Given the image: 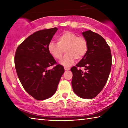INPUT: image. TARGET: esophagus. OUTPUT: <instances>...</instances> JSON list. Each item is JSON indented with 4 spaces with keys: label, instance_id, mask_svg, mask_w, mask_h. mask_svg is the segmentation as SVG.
<instances>
[{
    "label": "esophagus",
    "instance_id": "34e87169",
    "mask_svg": "<svg viewBox=\"0 0 128 128\" xmlns=\"http://www.w3.org/2000/svg\"><path fill=\"white\" fill-rule=\"evenodd\" d=\"M64 69L66 71H68L70 70V68H69V67H64Z\"/></svg>",
    "mask_w": 128,
    "mask_h": 128
}]
</instances>
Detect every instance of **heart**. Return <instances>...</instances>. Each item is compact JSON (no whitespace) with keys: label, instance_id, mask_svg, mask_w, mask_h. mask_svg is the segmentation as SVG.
Segmentation results:
<instances>
[{"label":"heart","instance_id":"heart-1","mask_svg":"<svg viewBox=\"0 0 128 128\" xmlns=\"http://www.w3.org/2000/svg\"><path fill=\"white\" fill-rule=\"evenodd\" d=\"M58 44L52 41L48 45V52L56 60H61L62 66H69L74 64L75 60H82L87 54L88 44L83 36H78L73 32L66 31L57 38Z\"/></svg>","mask_w":128,"mask_h":128}]
</instances>
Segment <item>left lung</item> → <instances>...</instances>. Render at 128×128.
<instances>
[{
    "instance_id": "left-lung-1",
    "label": "left lung",
    "mask_w": 128,
    "mask_h": 128,
    "mask_svg": "<svg viewBox=\"0 0 128 128\" xmlns=\"http://www.w3.org/2000/svg\"><path fill=\"white\" fill-rule=\"evenodd\" d=\"M88 49L86 56L71 68L74 92L84 99L96 97L103 90L110 75L112 55L110 46L99 34L90 30L82 33ZM83 68L85 71L82 70Z\"/></svg>"
}]
</instances>
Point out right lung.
<instances>
[{"label": "right lung", "instance_id": "obj_1", "mask_svg": "<svg viewBox=\"0 0 128 128\" xmlns=\"http://www.w3.org/2000/svg\"><path fill=\"white\" fill-rule=\"evenodd\" d=\"M58 30L55 27L34 32L16 50L14 63L18 78L26 91L37 100L52 96L64 73V67L57 64L48 50ZM54 64L52 70L48 69Z\"/></svg>", "mask_w": 128, "mask_h": 128}]
</instances>
